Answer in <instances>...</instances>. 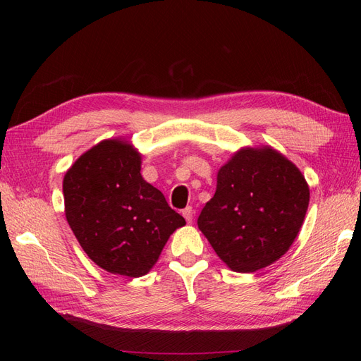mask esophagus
<instances>
[{"label":"esophagus","mask_w":361,"mask_h":361,"mask_svg":"<svg viewBox=\"0 0 361 361\" xmlns=\"http://www.w3.org/2000/svg\"><path fill=\"white\" fill-rule=\"evenodd\" d=\"M182 215H183L185 220H187V223H191V221H192V218H194V211H192V207H191V206L185 207V209L182 211Z\"/></svg>","instance_id":"34e87169"}]
</instances>
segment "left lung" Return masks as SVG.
Here are the masks:
<instances>
[{
    "label": "left lung",
    "mask_w": 361,
    "mask_h": 361,
    "mask_svg": "<svg viewBox=\"0 0 361 361\" xmlns=\"http://www.w3.org/2000/svg\"><path fill=\"white\" fill-rule=\"evenodd\" d=\"M310 200L300 169L271 146L241 147L216 173L197 226L235 272H255L293 244Z\"/></svg>",
    "instance_id": "obj_1"
}]
</instances>
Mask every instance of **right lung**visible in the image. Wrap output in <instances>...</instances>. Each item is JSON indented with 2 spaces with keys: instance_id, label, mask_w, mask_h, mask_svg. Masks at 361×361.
<instances>
[{
  "instance_id": "obj_1",
  "label": "right lung",
  "mask_w": 361,
  "mask_h": 361,
  "mask_svg": "<svg viewBox=\"0 0 361 361\" xmlns=\"http://www.w3.org/2000/svg\"><path fill=\"white\" fill-rule=\"evenodd\" d=\"M141 154L129 140L106 138L64 174V214L80 245L111 274L141 277L154 268L183 216L141 176Z\"/></svg>"
}]
</instances>
